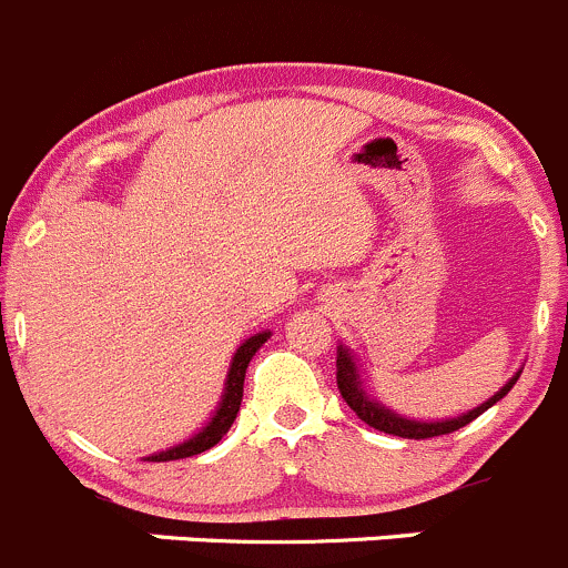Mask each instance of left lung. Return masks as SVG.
Masks as SVG:
<instances>
[{
	"mask_svg": "<svg viewBox=\"0 0 568 568\" xmlns=\"http://www.w3.org/2000/svg\"><path fill=\"white\" fill-rule=\"evenodd\" d=\"M516 379H519V374H516V377L510 379L505 388H499L491 399L483 402V405L475 407V410L464 413V416L449 418V422H410V418L396 416V413L385 410L383 405H377L374 399H368L366 390L361 388V377H357L355 361H352V355L344 349V346H341L338 357H335V383H338L341 396H344L346 405L355 410V416L361 418V422H366L368 427H374V430L388 433V436H399V438H416V442L418 438L447 436V433H455V430H460V427H466V424L475 422L480 413H486L488 407L497 405V402L503 399L510 388H514Z\"/></svg>",
	"mask_w": 568,
	"mask_h": 568,
	"instance_id": "8db88e82",
	"label": "left lung"
}]
</instances>
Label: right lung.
<instances>
[{
  "label": "right lung",
  "mask_w": 568,
  "mask_h": 568,
  "mask_svg": "<svg viewBox=\"0 0 568 568\" xmlns=\"http://www.w3.org/2000/svg\"><path fill=\"white\" fill-rule=\"evenodd\" d=\"M266 338H268V333H257L239 346V352H235V357H233V366H230V374H227V388H224L222 405H219L216 416H213V422L207 424L205 430H202L200 436L189 438L185 444H180V447L166 449V453H158L146 460H155V464H161V460L191 458V455H200V453H205V449L216 447V444L222 442V436H227V430L233 427L235 416H239L241 399H244L246 366H250L252 355H255V352L266 344Z\"/></svg>",
  "instance_id": "right-lung-1"
}]
</instances>
